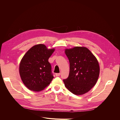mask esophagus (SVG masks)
<instances>
[{
  "instance_id": "34e87169",
  "label": "esophagus",
  "mask_w": 120,
  "mask_h": 120,
  "mask_svg": "<svg viewBox=\"0 0 120 120\" xmlns=\"http://www.w3.org/2000/svg\"><path fill=\"white\" fill-rule=\"evenodd\" d=\"M60 73H56V77H59V76H60Z\"/></svg>"
}]
</instances>
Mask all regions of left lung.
I'll use <instances>...</instances> for the list:
<instances>
[{
    "label": "left lung",
    "mask_w": 120,
    "mask_h": 120,
    "mask_svg": "<svg viewBox=\"0 0 120 120\" xmlns=\"http://www.w3.org/2000/svg\"><path fill=\"white\" fill-rule=\"evenodd\" d=\"M70 62V73L64 79V85L72 94L83 95L96 85L100 74L96 57L85 47L76 46L65 49Z\"/></svg>",
    "instance_id": "1"
}]
</instances>
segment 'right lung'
<instances>
[{
	"label": "right lung",
	"mask_w": 120,
	"mask_h": 120,
	"mask_svg": "<svg viewBox=\"0 0 120 120\" xmlns=\"http://www.w3.org/2000/svg\"><path fill=\"white\" fill-rule=\"evenodd\" d=\"M54 49H48L42 44L35 45L21 59L19 74L23 83L31 90L39 92L48 86L53 78L49 62Z\"/></svg>",
	"instance_id": "1"
}]
</instances>
